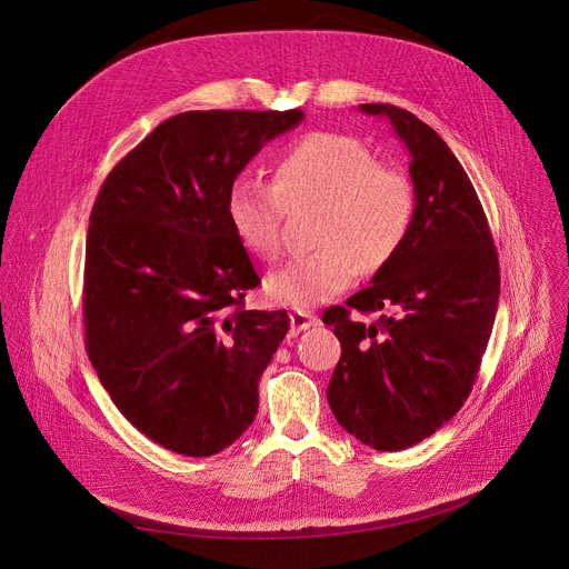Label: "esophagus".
I'll return each mask as SVG.
<instances>
[{
	"label": "esophagus",
	"mask_w": 569,
	"mask_h": 569,
	"mask_svg": "<svg viewBox=\"0 0 569 569\" xmlns=\"http://www.w3.org/2000/svg\"><path fill=\"white\" fill-rule=\"evenodd\" d=\"M318 325V318L309 311H299V309H292L290 311V327H292V333H299V331H307L311 327Z\"/></svg>",
	"instance_id": "esophagus-1"
}]
</instances>
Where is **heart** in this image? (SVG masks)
<instances>
[{"instance_id":"b5f03b06","label":"heart","mask_w":569,"mask_h":569,"mask_svg":"<svg viewBox=\"0 0 569 569\" xmlns=\"http://www.w3.org/2000/svg\"><path fill=\"white\" fill-rule=\"evenodd\" d=\"M318 203L316 251L297 256L268 277L279 305L311 309L346 292L368 270H380L405 244L416 199L407 176L380 164L370 148L340 132H313L274 162L272 184L240 176L226 194V219L240 247L277 258L286 208Z\"/></svg>"}]
</instances>
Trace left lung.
Here are the masks:
<instances>
[{"mask_svg":"<svg viewBox=\"0 0 569 569\" xmlns=\"http://www.w3.org/2000/svg\"><path fill=\"white\" fill-rule=\"evenodd\" d=\"M385 117L405 143L413 182V223L402 249L348 307L325 313L340 340L327 387L336 421L375 450H402L435 435L471 393L501 274L476 189L446 141L396 104H359ZM382 310L363 326L349 309Z\"/></svg>","mask_w":569,"mask_h":569,"instance_id":"left-lung-1","label":"left lung"}]
</instances>
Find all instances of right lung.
Listing matches in <instances>:
<instances>
[{
    "mask_svg": "<svg viewBox=\"0 0 569 569\" xmlns=\"http://www.w3.org/2000/svg\"><path fill=\"white\" fill-rule=\"evenodd\" d=\"M305 111H184L111 169L91 210L87 352L113 405L187 458L231 446L258 411V382L290 329L244 311L260 283L226 219L240 171Z\"/></svg>",
    "mask_w": 569,
    "mask_h": 569,
    "instance_id": "1",
    "label": "right lung"
}]
</instances>
